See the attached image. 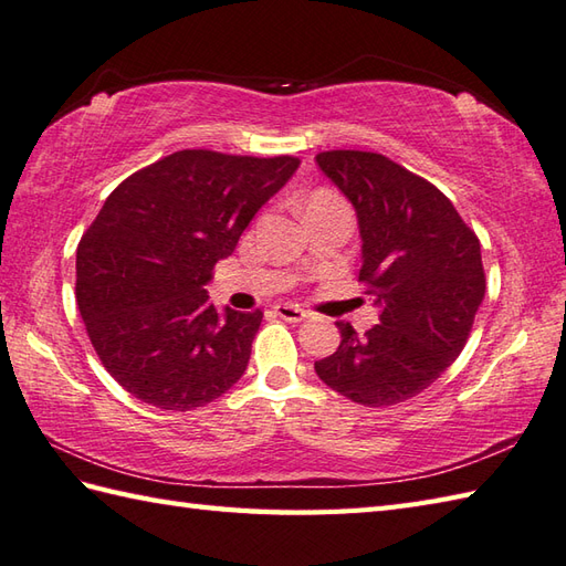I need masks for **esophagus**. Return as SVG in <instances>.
<instances>
[{
    "label": "esophagus",
    "mask_w": 566,
    "mask_h": 566,
    "mask_svg": "<svg viewBox=\"0 0 566 566\" xmlns=\"http://www.w3.org/2000/svg\"><path fill=\"white\" fill-rule=\"evenodd\" d=\"M274 314L280 316V318H284V321H290V323H302L304 318H308L306 311L294 306V304H276L274 306Z\"/></svg>",
    "instance_id": "1"
}]
</instances>
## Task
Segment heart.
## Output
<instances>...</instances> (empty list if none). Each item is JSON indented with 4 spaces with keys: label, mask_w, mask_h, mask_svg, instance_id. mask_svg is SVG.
<instances>
[{
    "label": "heart",
    "mask_w": 566,
    "mask_h": 566,
    "mask_svg": "<svg viewBox=\"0 0 566 566\" xmlns=\"http://www.w3.org/2000/svg\"><path fill=\"white\" fill-rule=\"evenodd\" d=\"M333 199H338L333 195V191H326V189H318V191H314V195L308 197V203H306V209L308 207H316V203H326V201H333Z\"/></svg>",
    "instance_id": "heart-1"
}]
</instances>
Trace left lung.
<instances>
[{
    "label": "left lung",
    "instance_id": "obj_1",
    "mask_svg": "<svg viewBox=\"0 0 566 566\" xmlns=\"http://www.w3.org/2000/svg\"><path fill=\"white\" fill-rule=\"evenodd\" d=\"M316 163L355 207L359 282L379 308L365 335L335 323L340 345L318 359L316 375L355 403H401L462 353L484 302L482 245L438 187L384 155L328 150Z\"/></svg>",
    "mask_w": 566,
    "mask_h": 566
}]
</instances>
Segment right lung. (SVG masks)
<instances>
[{
  "label": "right lung",
  "instance_id": "1",
  "mask_svg": "<svg viewBox=\"0 0 566 566\" xmlns=\"http://www.w3.org/2000/svg\"><path fill=\"white\" fill-rule=\"evenodd\" d=\"M292 155L179 150L118 185L77 245L80 316L143 403L191 411L243 377L262 311L209 304L211 270L292 175Z\"/></svg>",
  "mask_w": 566,
  "mask_h": 566
}]
</instances>
